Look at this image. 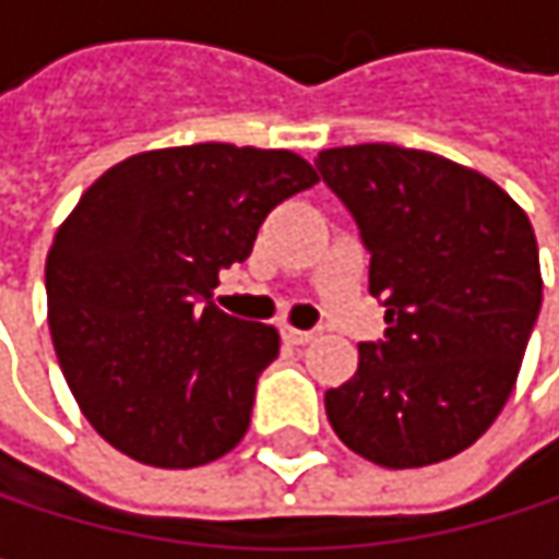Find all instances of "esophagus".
<instances>
[{"label": "esophagus", "instance_id": "34e87169", "mask_svg": "<svg viewBox=\"0 0 559 559\" xmlns=\"http://www.w3.org/2000/svg\"><path fill=\"white\" fill-rule=\"evenodd\" d=\"M281 336H284L290 346H307V343H313V340L320 336V330H294V326H284Z\"/></svg>", "mask_w": 559, "mask_h": 559}]
</instances>
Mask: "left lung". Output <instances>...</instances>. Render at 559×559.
<instances>
[{
  "label": "left lung",
  "instance_id": "left-lung-1",
  "mask_svg": "<svg viewBox=\"0 0 559 559\" xmlns=\"http://www.w3.org/2000/svg\"><path fill=\"white\" fill-rule=\"evenodd\" d=\"M317 170L359 226L389 323L326 391V417L379 466L450 460L499 417L537 323L531 219L479 170L417 148H326Z\"/></svg>",
  "mask_w": 559,
  "mask_h": 559
}]
</instances>
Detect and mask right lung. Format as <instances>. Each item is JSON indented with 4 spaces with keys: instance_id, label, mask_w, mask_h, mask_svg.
<instances>
[{
    "instance_id": "add662e5",
    "label": "right lung",
    "mask_w": 559,
    "mask_h": 559,
    "mask_svg": "<svg viewBox=\"0 0 559 559\" xmlns=\"http://www.w3.org/2000/svg\"><path fill=\"white\" fill-rule=\"evenodd\" d=\"M313 183L294 152L206 142L132 155L80 197L48 252V323L106 443L190 469L246 437L278 330L210 297L223 269L252 255L265 216Z\"/></svg>"
}]
</instances>
